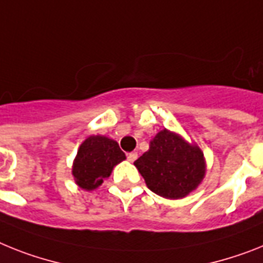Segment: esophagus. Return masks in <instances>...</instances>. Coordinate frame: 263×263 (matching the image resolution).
I'll list each match as a JSON object with an SVG mask.
<instances>
[{
  "label": "esophagus",
  "instance_id": "esophagus-1",
  "mask_svg": "<svg viewBox=\"0 0 263 263\" xmlns=\"http://www.w3.org/2000/svg\"><path fill=\"white\" fill-rule=\"evenodd\" d=\"M127 159L129 162H135L136 159H138V154L136 152H129V154H127Z\"/></svg>",
  "mask_w": 263,
  "mask_h": 263
}]
</instances>
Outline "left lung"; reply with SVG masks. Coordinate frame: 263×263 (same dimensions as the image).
Instances as JSON below:
<instances>
[{
  "instance_id": "obj_1",
  "label": "left lung",
  "mask_w": 263,
  "mask_h": 263,
  "mask_svg": "<svg viewBox=\"0 0 263 263\" xmlns=\"http://www.w3.org/2000/svg\"><path fill=\"white\" fill-rule=\"evenodd\" d=\"M134 164L152 193L168 199L189 195L204 176L202 151L167 129L152 139L148 151Z\"/></svg>"
}]
</instances>
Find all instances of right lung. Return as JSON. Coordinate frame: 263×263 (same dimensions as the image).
I'll return each instance as SVG.
<instances>
[{
    "instance_id": "obj_1",
    "label": "right lung",
    "mask_w": 263,
    "mask_h": 263,
    "mask_svg": "<svg viewBox=\"0 0 263 263\" xmlns=\"http://www.w3.org/2000/svg\"><path fill=\"white\" fill-rule=\"evenodd\" d=\"M124 152L121 151L115 140L104 136H89L80 145L74 159V180L81 189L93 190L111 175L115 165L124 160Z\"/></svg>"
}]
</instances>
